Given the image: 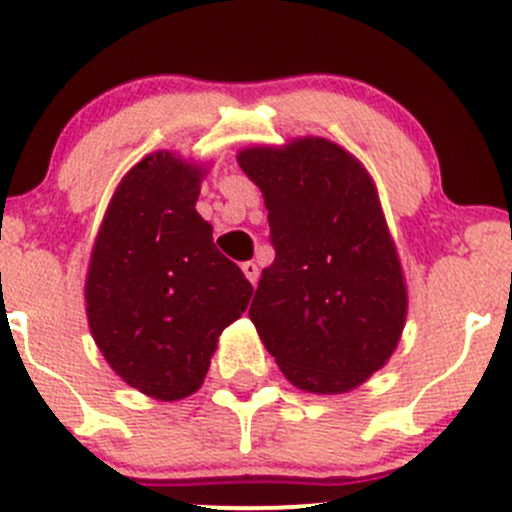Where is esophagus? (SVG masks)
<instances>
[{
	"label": "esophagus",
	"mask_w": 512,
	"mask_h": 512,
	"mask_svg": "<svg viewBox=\"0 0 512 512\" xmlns=\"http://www.w3.org/2000/svg\"><path fill=\"white\" fill-rule=\"evenodd\" d=\"M242 272H245L250 285H257V277H260V267H257V262H245V265H242Z\"/></svg>",
	"instance_id": "esophagus-1"
}]
</instances>
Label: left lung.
I'll return each instance as SVG.
<instances>
[{"mask_svg":"<svg viewBox=\"0 0 512 512\" xmlns=\"http://www.w3.org/2000/svg\"><path fill=\"white\" fill-rule=\"evenodd\" d=\"M237 163L265 198L277 252L250 307L262 344L297 389H359L396 352L409 314L374 178L322 136L247 146Z\"/></svg>","mask_w":512,"mask_h":512,"instance_id":"obj_1","label":"left lung"}]
</instances>
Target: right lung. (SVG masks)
<instances>
[{
    "label": "right lung",
    "mask_w": 512,
    "mask_h": 512,
    "mask_svg": "<svg viewBox=\"0 0 512 512\" xmlns=\"http://www.w3.org/2000/svg\"><path fill=\"white\" fill-rule=\"evenodd\" d=\"M208 163L156 151L116 185L91 247L84 299L98 352L156 401L203 386L218 339L252 285L195 210Z\"/></svg>",
    "instance_id": "obj_1"
}]
</instances>
